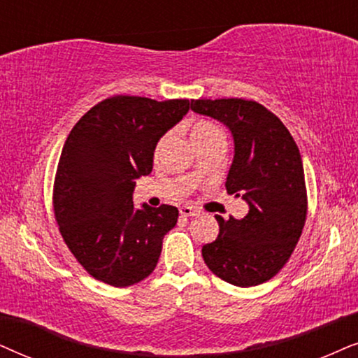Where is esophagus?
Here are the masks:
<instances>
[{
	"label": "esophagus",
	"instance_id": "esophagus-1",
	"mask_svg": "<svg viewBox=\"0 0 358 358\" xmlns=\"http://www.w3.org/2000/svg\"><path fill=\"white\" fill-rule=\"evenodd\" d=\"M198 209L193 208V206H182L180 208V214H182L183 217H192V216H198Z\"/></svg>",
	"mask_w": 358,
	"mask_h": 358
}]
</instances>
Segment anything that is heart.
Instances as JSON below:
<instances>
[{
  "instance_id": "1",
  "label": "heart",
  "mask_w": 358,
  "mask_h": 358,
  "mask_svg": "<svg viewBox=\"0 0 358 358\" xmlns=\"http://www.w3.org/2000/svg\"><path fill=\"white\" fill-rule=\"evenodd\" d=\"M221 134V131H219V127L216 124L209 122V121H196L192 126V141L193 144L194 142H199V141H204V139H209V137L213 136H219ZM165 139H162L159 142V147H157V150H160L162 144H164Z\"/></svg>"
}]
</instances>
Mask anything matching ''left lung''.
<instances>
[{
  "mask_svg": "<svg viewBox=\"0 0 358 358\" xmlns=\"http://www.w3.org/2000/svg\"><path fill=\"white\" fill-rule=\"evenodd\" d=\"M198 114L217 119L234 139L227 193L242 196L249 213L227 221L216 214L219 234L203 245L208 268L236 287L268 282L292 257L308 213L303 160L285 124L252 99H192Z\"/></svg>",
  "mask_w": 358,
  "mask_h": 358,
  "instance_id": "left-lung-1",
  "label": "left lung"
}]
</instances>
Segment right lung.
I'll use <instances>...</instances> for the list:
<instances>
[{
  "label": "right lung",
  "instance_id": "1",
  "mask_svg": "<svg viewBox=\"0 0 358 358\" xmlns=\"http://www.w3.org/2000/svg\"><path fill=\"white\" fill-rule=\"evenodd\" d=\"M188 99H103L66 137L54 183L60 234L93 278L116 288L139 283L159 262L178 209L132 203L136 180L154 166L157 142L188 113Z\"/></svg>",
  "mask_w": 358,
  "mask_h": 358
}]
</instances>
